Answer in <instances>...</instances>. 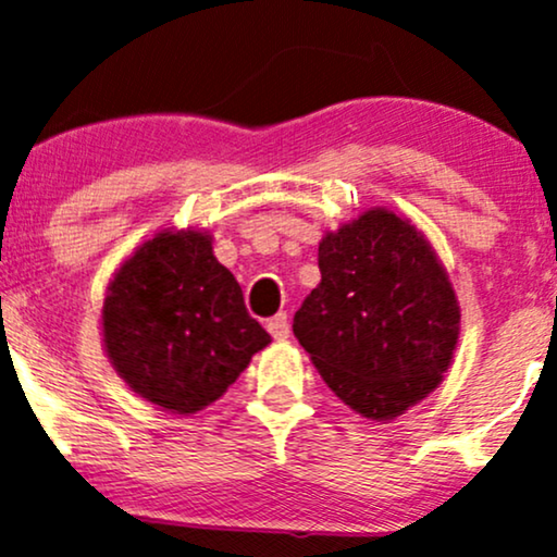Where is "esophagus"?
I'll use <instances>...</instances> for the list:
<instances>
[{
	"label": "esophagus",
	"instance_id": "1",
	"mask_svg": "<svg viewBox=\"0 0 557 557\" xmlns=\"http://www.w3.org/2000/svg\"><path fill=\"white\" fill-rule=\"evenodd\" d=\"M267 331H270L272 338H277V341L290 336V321H287V313L272 315L270 321H267Z\"/></svg>",
	"mask_w": 557,
	"mask_h": 557
}]
</instances>
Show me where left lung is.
<instances>
[{"mask_svg": "<svg viewBox=\"0 0 557 557\" xmlns=\"http://www.w3.org/2000/svg\"><path fill=\"white\" fill-rule=\"evenodd\" d=\"M321 283L293 333L338 399L392 420L443 382L461 329L454 285L425 234L387 209L318 244Z\"/></svg>", "mask_w": 557, "mask_h": 557, "instance_id": "obj_1", "label": "left lung"}]
</instances>
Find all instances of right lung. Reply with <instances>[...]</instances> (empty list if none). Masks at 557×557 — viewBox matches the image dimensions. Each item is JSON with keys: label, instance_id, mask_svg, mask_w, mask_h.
Listing matches in <instances>:
<instances>
[{"label": "right lung", "instance_id": "right-lung-1", "mask_svg": "<svg viewBox=\"0 0 557 557\" xmlns=\"http://www.w3.org/2000/svg\"><path fill=\"white\" fill-rule=\"evenodd\" d=\"M103 348L147 403L193 414L224 395L270 333L247 313L209 232L154 234L124 259L101 310Z\"/></svg>", "mask_w": 557, "mask_h": 557}]
</instances>
